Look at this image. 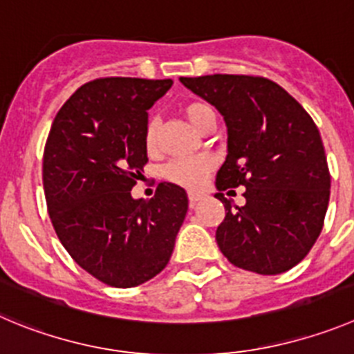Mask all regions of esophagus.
<instances>
[{
  "label": "esophagus",
  "mask_w": 354,
  "mask_h": 354,
  "mask_svg": "<svg viewBox=\"0 0 354 354\" xmlns=\"http://www.w3.org/2000/svg\"><path fill=\"white\" fill-rule=\"evenodd\" d=\"M204 199V194L203 192H188V201H190V206L197 204L199 201Z\"/></svg>",
  "instance_id": "34e87169"
}]
</instances>
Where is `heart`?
I'll return each instance as SVG.
<instances>
[{"mask_svg": "<svg viewBox=\"0 0 354 354\" xmlns=\"http://www.w3.org/2000/svg\"><path fill=\"white\" fill-rule=\"evenodd\" d=\"M183 113L188 118V122L199 131H204V127L209 122L216 120V113H214L213 108L201 101H192L185 104ZM157 134L158 120L155 117H150L147 122V129H145V145H147L148 151L155 150ZM213 166L214 162L209 155H192V157L176 158V160L169 162L164 169V176H166V180L181 185V187L199 188L206 180L207 173L213 169Z\"/></svg>", "mask_w": 354, "mask_h": 354, "instance_id": "heart-1", "label": "heart"}]
</instances>
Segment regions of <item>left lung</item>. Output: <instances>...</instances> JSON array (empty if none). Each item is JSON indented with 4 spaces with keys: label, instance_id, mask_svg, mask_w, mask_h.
Returning <instances> with one entry per match:
<instances>
[{
    "label": "left lung",
    "instance_id": "obj_1",
    "mask_svg": "<svg viewBox=\"0 0 354 354\" xmlns=\"http://www.w3.org/2000/svg\"><path fill=\"white\" fill-rule=\"evenodd\" d=\"M227 124V158L216 174L225 220L216 243L230 263L272 276L302 262L322 234L330 171L322 136L306 110L272 80L252 75L180 78ZM244 186V207L223 196Z\"/></svg>",
    "mask_w": 354,
    "mask_h": 354
}]
</instances>
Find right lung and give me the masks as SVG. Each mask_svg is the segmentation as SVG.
Masks as SVG:
<instances>
[{
  "label": "right lung",
  "mask_w": 354,
  "mask_h": 354,
  "mask_svg": "<svg viewBox=\"0 0 354 354\" xmlns=\"http://www.w3.org/2000/svg\"><path fill=\"white\" fill-rule=\"evenodd\" d=\"M173 80L108 77L82 85L55 115L43 187L55 234L71 259L115 288H132L169 262L188 209L174 183L132 199L148 162V113Z\"/></svg>",
  "instance_id": "right-lung-1"
}]
</instances>
